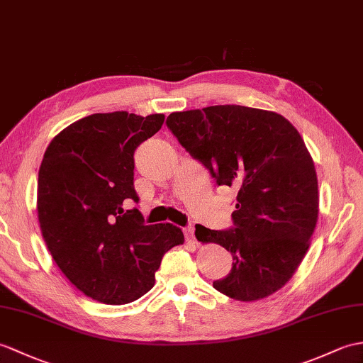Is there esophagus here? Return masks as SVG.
Returning <instances> with one entry per match:
<instances>
[{"label": "esophagus", "mask_w": 363, "mask_h": 363, "mask_svg": "<svg viewBox=\"0 0 363 363\" xmlns=\"http://www.w3.org/2000/svg\"><path fill=\"white\" fill-rule=\"evenodd\" d=\"M184 235H185V240H187L189 242H196V237H195V227L193 225H187L184 229Z\"/></svg>", "instance_id": "1"}]
</instances>
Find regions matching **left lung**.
I'll use <instances>...</instances> for the list:
<instances>
[{
    "instance_id": "1",
    "label": "left lung",
    "mask_w": 363,
    "mask_h": 363,
    "mask_svg": "<svg viewBox=\"0 0 363 363\" xmlns=\"http://www.w3.org/2000/svg\"><path fill=\"white\" fill-rule=\"evenodd\" d=\"M167 126L218 185L238 189L233 229L196 224L198 241L233 257L213 288L240 301L272 296L296 274L318 218L317 173L300 133L281 114L240 105L172 113Z\"/></svg>"
}]
</instances>
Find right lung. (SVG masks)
Returning <instances> with one entry per match:
<instances>
[{
    "label": "right lung",
    "instance_id": "add662e5",
    "mask_svg": "<svg viewBox=\"0 0 363 363\" xmlns=\"http://www.w3.org/2000/svg\"><path fill=\"white\" fill-rule=\"evenodd\" d=\"M164 114L99 113L50 140L38 172L41 235L57 266L86 297L125 305L155 286L165 252L184 242L170 223L145 225L134 190V150Z\"/></svg>",
    "mask_w": 363,
    "mask_h": 363
}]
</instances>
